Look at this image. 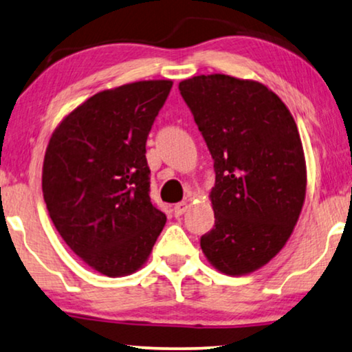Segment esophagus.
Masks as SVG:
<instances>
[{
    "instance_id": "esophagus-1",
    "label": "esophagus",
    "mask_w": 352,
    "mask_h": 352,
    "mask_svg": "<svg viewBox=\"0 0 352 352\" xmlns=\"http://www.w3.org/2000/svg\"><path fill=\"white\" fill-rule=\"evenodd\" d=\"M188 209H190V204H188L186 201H182V202H178V204H175L174 212H175L177 217H180V215L185 214Z\"/></svg>"
}]
</instances>
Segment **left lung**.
Masks as SVG:
<instances>
[{"label": "left lung", "instance_id": "obj_1", "mask_svg": "<svg viewBox=\"0 0 352 352\" xmlns=\"http://www.w3.org/2000/svg\"><path fill=\"white\" fill-rule=\"evenodd\" d=\"M178 89L214 160L215 225L201 249L221 273L249 274L279 254L298 221L306 195L298 129L261 82L201 75Z\"/></svg>", "mask_w": 352, "mask_h": 352}]
</instances>
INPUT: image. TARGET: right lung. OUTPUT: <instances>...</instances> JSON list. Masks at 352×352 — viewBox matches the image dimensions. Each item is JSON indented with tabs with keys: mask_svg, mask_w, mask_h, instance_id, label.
<instances>
[{
	"mask_svg": "<svg viewBox=\"0 0 352 352\" xmlns=\"http://www.w3.org/2000/svg\"><path fill=\"white\" fill-rule=\"evenodd\" d=\"M170 79L102 91L54 131L43 164V196L62 239L108 277L135 273L166 215L150 199L146 138Z\"/></svg>",
	"mask_w": 352,
	"mask_h": 352,
	"instance_id": "1",
	"label": "right lung"
}]
</instances>
